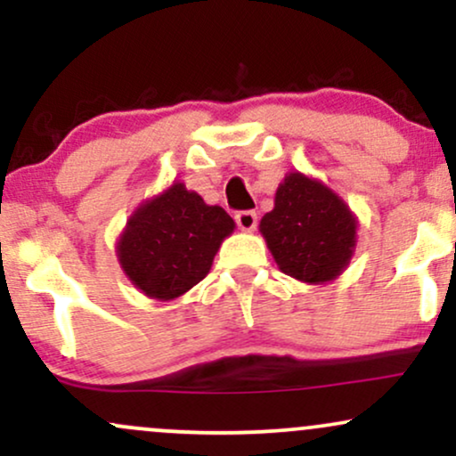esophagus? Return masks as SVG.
<instances>
[{"mask_svg":"<svg viewBox=\"0 0 456 456\" xmlns=\"http://www.w3.org/2000/svg\"><path fill=\"white\" fill-rule=\"evenodd\" d=\"M235 223H238V227L242 232H255V227H257V214L250 210L238 212L235 214Z\"/></svg>","mask_w":456,"mask_h":456,"instance_id":"34e87169","label":"esophagus"}]
</instances>
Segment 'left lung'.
I'll return each mask as SVG.
<instances>
[{
    "instance_id": "obj_1",
    "label": "left lung",
    "mask_w": 456,
    "mask_h": 456,
    "mask_svg": "<svg viewBox=\"0 0 456 456\" xmlns=\"http://www.w3.org/2000/svg\"><path fill=\"white\" fill-rule=\"evenodd\" d=\"M259 232L281 272L306 285L343 274L358 242V218L332 188L291 171L276 188L274 210Z\"/></svg>"
}]
</instances>
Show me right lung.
<instances>
[{
  "mask_svg": "<svg viewBox=\"0 0 456 456\" xmlns=\"http://www.w3.org/2000/svg\"><path fill=\"white\" fill-rule=\"evenodd\" d=\"M233 229L221 206H208L184 182H174L130 214L115 255L141 294L169 302L206 279Z\"/></svg>",
  "mask_w": 456,
  "mask_h": 456,
  "instance_id": "1",
  "label": "right lung"
}]
</instances>
